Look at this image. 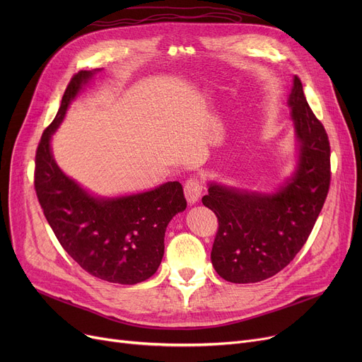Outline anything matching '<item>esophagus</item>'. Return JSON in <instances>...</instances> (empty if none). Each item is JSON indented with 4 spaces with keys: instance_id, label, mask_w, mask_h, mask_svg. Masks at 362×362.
I'll return each instance as SVG.
<instances>
[{
    "instance_id": "1",
    "label": "esophagus",
    "mask_w": 362,
    "mask_h": 362,
    "mask_svg": "<svg viewBox=\"0 0 362 362\" xmlns=\"http://www.w3.org/2000/svg\"><path fill=\"white\" fill-rule=\"evenodd\" d=\"M185 197L187 199L189 204H195L202 192V185L197 177H191L187 179L185 183Z\"/></svg>"
}]
</instances>
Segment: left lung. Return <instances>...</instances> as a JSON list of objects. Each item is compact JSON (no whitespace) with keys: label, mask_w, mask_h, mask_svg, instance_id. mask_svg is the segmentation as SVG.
<instances>
[{"label":"left lung","mask_w":362,"mask_h":362,"mask_svg":"<svg viewBox=\"0 0 362 362\" xmlns=\"http://www.w3.org/2000/svg\"><path fill=\"white\" fill-rule=\"evenodd\" d=\"M299 146L298 168L274 194L208 185L202 204L217 216L211 262L232 283L273 277L305 245L330 187V144L310 108L302 83L293 78L289 97Z\"/></svg>","instance_id":"obj_1"}]
</instances>
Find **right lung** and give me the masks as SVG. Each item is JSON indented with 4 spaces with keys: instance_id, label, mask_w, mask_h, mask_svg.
I'll list each match as a JSON object with an SVG mask.
<instances>
[{
    "instance_id": "right-lung-1",
    "label": "right lung",
    "mask_w": 362,
    "mask_h": 362,
    "mask_svg": "<svg viewBox=\"0 0 362 362\" xmlns=\"http://www.w3.org/2000/svg\"><path fill=\"white\" fill-rule=\"evenodd\" d=\"M95 71L81 70L67 85L60 110L37 145L33 185L54 235L85 272L110 283L136 284L160 267L167 224L185 210L186 199L179 182L136 195L97 198L57 165L51 135Z\"/></svg>"
}]
</instances>
